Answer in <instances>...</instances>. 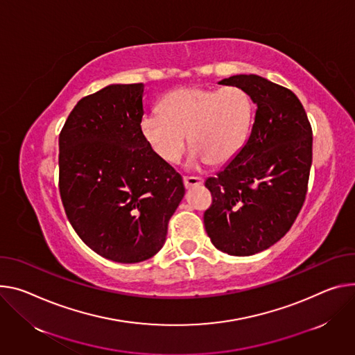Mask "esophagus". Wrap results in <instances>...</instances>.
Wrapping results in <instances>:
<instances>
[{"label":"esophagus","mask_w":355,"mask_h":355,"mask_svg":"<svg viewBox=\"0 0 355 355\" xmlns=\"http://www.w3.org/2000/svg\"><path fill=\"white\" fill-rule=\"evenodd\" d=\"M202 184L201 177H184V185L185 188H192V187H198Z\"/></svg>","instance_id":"esophagus-1"}]
</instances>
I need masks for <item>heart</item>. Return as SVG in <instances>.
I'll list each match as a JSON object with an SVG mask.
<instances>
[{
	"label": "heart",
	"instance_id": "obj_1",
	"mask_svg": "<svg viewBox=\"0 0 355 355\" xmlns=\"http://www.w3.org/2000/svg\"><path fill=\"white\" fill-rule=\"evenodd\" d=\"M159 114L141 120V133L153 151L166 163H177L191 147L188 167L208 163L220 166L242 148L252 124L253 105L239 86L223 89L181 87L167 93L158 103Z\"/></svg>",
	"mask_w": 355,
	"mask_h": 355
}]
</instances>
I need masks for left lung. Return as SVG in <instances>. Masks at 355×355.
Masks as SVG:
<instances>
[{
    "instance_id": "left-lung-1",
    "label": "left lung",
    "mask_w": 355,
    "mask_h": 355,
    "mask_svg": "<svg viewBox=\"0 0 355 355\" xmlns=\"http://www.w3.org/2000/svg\"><path fill=\"white\" fill-rule=\"evenodd\" d=\"M218 83L245 89L256 114L238 154L205 181L212 196L205 231L216 249L250 256L282 239L303 207L311 125L297 96L262 76L235 75Z\"/></svg>"
}]
</instances>
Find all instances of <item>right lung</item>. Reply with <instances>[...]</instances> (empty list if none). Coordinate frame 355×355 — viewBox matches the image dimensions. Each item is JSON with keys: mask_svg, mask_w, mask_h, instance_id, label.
Listing matches in <instances>:
<instances>
[{"mask_svg": "<svg viewBox=\"0 0 355 355\" xmlns=\"http://www.w3.org/2000/svg\"><path fill=\"white\" fill-rule=\"evenodd\" d=\"M144 85H109L80 99L59 135V192L79 238L137 263L163 248L184 198L181 175L141 133Z\"/></svg>", "mask_w": 355, "mask_h": 355, "instance_id": "right-lung-1", "label": "right lung"}]
</instances>
